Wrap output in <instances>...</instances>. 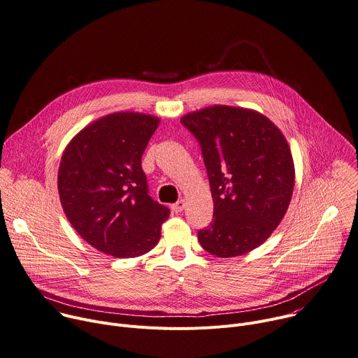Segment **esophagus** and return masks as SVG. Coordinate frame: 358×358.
Here are the masks:
<instances>
[{"label": "esophagus", "mask_w": 358, "mask_h": 358, "mask_svg": "<svg viewBox=\"0 0 358 358\" xmlns=\"http://www.w3.org/2000/svg\"><path fill=\"white\" fill-rule=\"evenodd\" d=\"M183 209H185V201H183V199H180V201H178L176 203L172 205V210H173L175 213H180Z\"/></svg>", "instance_id": "34e87169"}]
</instances>
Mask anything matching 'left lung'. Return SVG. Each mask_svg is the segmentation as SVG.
<instances>
[{"label": "left lung", "mask_w": 358, "mask_h": 358, "mask_svg": "<svg viewBox=\"0 0 358 358\" xmlns=\"http://www.w3.org/2000/svg\"><path fill=\"white\" fill-rule=\"evenodd\" d=\"M180 122L199 141L213 197V220L199 230L216 257L242 256L263 245L283 220L294 189L290 146L263 113L213 105Z\"/></svg>", "instance_id": "1"}]
</instances>
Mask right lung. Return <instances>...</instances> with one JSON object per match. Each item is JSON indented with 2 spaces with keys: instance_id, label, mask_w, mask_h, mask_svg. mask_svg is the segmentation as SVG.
Returning <instances> with one entry per match:
<instances>
[{
  "instance_id": "obj_1",
  "label": "right lung",
  "mask_w": 358,
  "mask_h": 358,
  "mask_svg": "<svg viewBox=\"0 0 358 358\" xmlns=\"http://www.w3.org/2000/svg\"><path fill=\"white\" fill-rule=\"evenodd\" d=\"M161 119L115 112L79 131L62 152L58 193L75 231L113 257H138L161 239L171 210L148 194L141 159Z\"/></svg>"
}]
</instances>
